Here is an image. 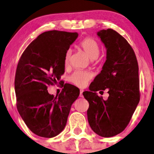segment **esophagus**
I'll return each instance as SVG.
<instances>
[{
  "instance_id": "esophagus-1",
  "label": "esophagus",
  "mask_w": 154,
  "mask_h": 154,
  "mask_svg": "<svg viewBox=\"0 0 154 154\" xmlns=\"http://www.w3.org/2000/svg\"><path fill=\"white\" fill-rule=\"evenodd\" d=\"M83 90H80V97H83Z\"/></svg>"
}]
</instances>
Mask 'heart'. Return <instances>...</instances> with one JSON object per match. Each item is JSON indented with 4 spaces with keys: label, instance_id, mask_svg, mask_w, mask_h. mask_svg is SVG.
I'll use <instances>...</instances> for the list:
<instances>
[{
    "label": "heart",
    "instance_id": "b5f03b06",
    "mask_svg": "<svg viewBox=\"0 0 154 154\" xmlns=\"http://www.w3.org/2000/svg\"><path fill=\"white\" fill-rule=\"evenodd\" d=\"M80 46L83 49L91 60H94L98 57L100 54V47L97 42L91 38H86L80 43ZM71 52L70 50H67L64 57V65L68 66L70 62ZM91 73L83 71H76L72 73L69 77V81L83 88L87 85L88 81L91 79Z\"/></svg>",
    "mask_w": 154,
    "mask_h": 154
}]
</instances>
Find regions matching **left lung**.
I'll use <instances>...</instances> for the list:
<instances>
[{"label":"left lung","instance_id":"left-lung-1","mask_svg":"<svg viewBox=\"0 0 154 154\" xmlns=\"http://www.w3.org/2000/svg\"><path fill=\"white\" fill-rule=\"evenodd\" d=\"M97 35L106 48V62L83 94L89 102L90 128L98 135L110 137L125 130L140 102L139 67L133 49L119 33L108 29ZM105 89L109 94L106 100L96 93Z\"/></svg>","mask_w":154,"mask_h":154}]
</instances>
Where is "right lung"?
I'll use <instances>...</instances> for the list:
<instances>
[{"label":"right lung","mask_w":154,"mask_h":154,"mask_svg":"<svg viewBox=\"0 0 154 154\" xmlns=\"http://www.w3.org/2000/svg\"><path fill=\"white\" fill-rule=\"evenodd\" d=\"M78 36L76 32L46 31L29 44L19 61L14 79L17 108L38 136L51 138L60 134L79 97V88L68 83L56 96L48 92V86L57 83L64 74L65 54Z\"/></svg>","instance_id":"right-lung-1"}]
</instances>
